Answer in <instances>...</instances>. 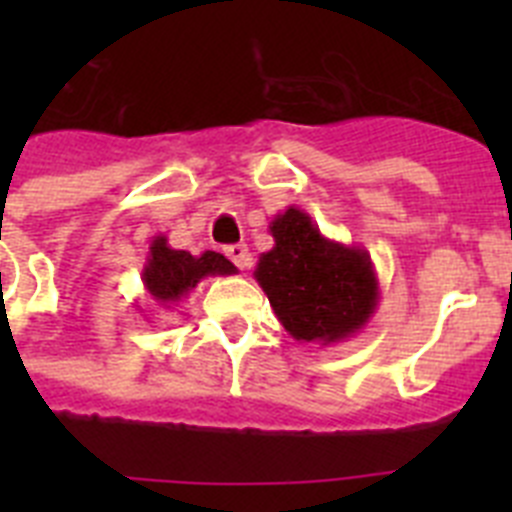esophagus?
I'll return each instance as SVG.
<instances>
[{
	"label": "esophagus",
	"mask_w": 512,
	"mask_h": 512,
	"mask_svg": "<svg viewBox=\"0 0 512 512\" xmlns=\"http://www.w3.org/2000/svg\"><path fill=\"white\" fill-rule=\"evenodd\" d=\"M225 256H228V259L233 261L238 269H246V266H251V253H248V248L243 246V243H235V246L225 248Z\"/></svg>",
	"instance_id": "1"
}]
</instances>
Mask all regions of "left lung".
I'll use <instances>...</instances> for the list:
<instances>
[{
    "instance_id": "1",
    "label": "left lung",
    "mask_w": 512,
    "mask_h": 512,
    "mask_svg": "<svg viewBox=\"0 0 512 512\" xmlns=\"http://www.w3.org/2000/svg\"><path fill=\"white\" fill-rule=\"evenodd\" d=\"M274 248L259 256L253 279L289 336L302 343L348 341L379 307V279L361 246L330 241L300 207L269 223Z\"/></svg>"
}]
</instances>
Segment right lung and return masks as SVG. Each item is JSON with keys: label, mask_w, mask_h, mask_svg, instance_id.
Listing matches in <instances>:
<instances>
[{"label": "right lung", "mask_w": 512, "mask_h": 512, "mask_svg": "<svg viewBox=\"0 0 512 512\" xmlns=\"http://www.w3.org/2000/svg\"><path fill=\"white\" fill-rule=\"evenodd\" d=\"M235 266L223 253L205 251L192 256L189 251H176L169 246L166 235H156L148 248V259L143 266V287L158 307H176L205 277H230Z\"/></svg>", "instance_id": "1"}]
</instances>
